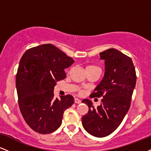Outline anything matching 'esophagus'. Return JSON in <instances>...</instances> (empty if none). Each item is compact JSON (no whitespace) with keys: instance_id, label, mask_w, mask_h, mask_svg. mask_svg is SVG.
I'll use <instances>...</instances> for the list:
<instances>
[{"instance_id":"esophagus-1","label":"esophagus","mask_w":151,"mask_h":151,"mask_svg":"<svg viewBox=\"0 0 151 151\" xmlns=\"http://www.w3.org/2000/svg\"><path fill=\"white\" fill-rule=\"evenodd\" d=\"M74 103L75 104H80L81 103V100L79 99L75 98L74 99Z\"/></svg>"}]
</instances>
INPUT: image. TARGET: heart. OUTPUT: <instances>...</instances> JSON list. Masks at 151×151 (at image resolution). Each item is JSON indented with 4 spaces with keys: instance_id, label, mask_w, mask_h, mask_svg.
Wrapping results in <instances>:
<instances>
[{
    "instance_id": "obj_1",
    "label": "heart",
    "mask_w": 151,
    "mask_h": 151,
    "mask_svg": "<svg viewBox=\"0 0 151 151\" xmlns=\"http://www.w3.org/2000/svg\"><path fill=\"white\" fill-rule=\"evenodd\" d=\"M86 70H99V69L96 66L90 65V66H88V67H86Z\"/></svg>"
}]
</instances>
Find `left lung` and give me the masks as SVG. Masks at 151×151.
<instances>
[{
  "instance_id": "1",
  "label": "left lung",
  "mask_w": 151,
  "mask_h": 151,
  "mask_svg": "<svg viewBox=\"0 0 151 151\" xmlns=\"http://www.w3.org/2000/svg\"><path fill=\"white\" fill-rule=\"evenodd\" d=\"M104 60V75L91 97H101V104L94 109L91 100L84 99L89 111L81 118L84 129L91 136L102 138L119 127L130 108L136 75L129 57L114 48L99 53Z\"/></svg>"
}]
</instances>
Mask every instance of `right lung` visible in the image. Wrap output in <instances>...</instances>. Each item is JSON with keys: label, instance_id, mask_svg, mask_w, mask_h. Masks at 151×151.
I'll list each match as a JSON object with an SVG mask.
<instances>
[{"label": "right lung", "instance_id": "1", "mask_svg": "<svg viewBox=\"0 0 151 151\" xmlns=\"http://www.w3.org/2000/svg\"><path fill=\"white\" fill-rule=\"evenodd\" d=\"M74 62L72 58L51 44L26 50L16 75L20 111L28 126L42 134L52 133L61 126L64 111L74 104L68 94L55 98L57 81L66 77L65 69Z\"/></svg>", "mask_w": 151, "mask_h": 151}]
</instances>
